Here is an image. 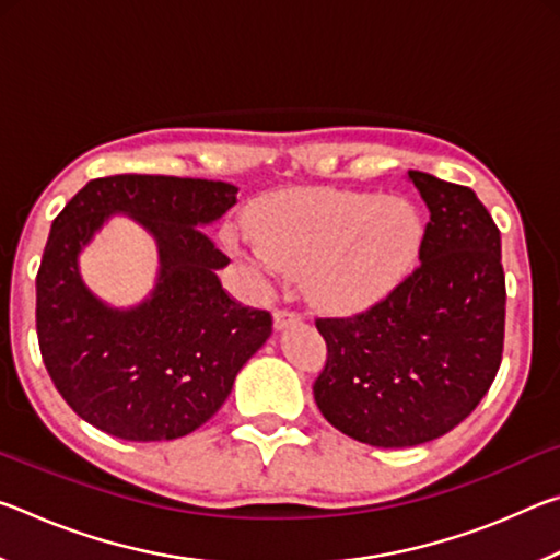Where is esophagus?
<instances>
[{"mask_svg":"<svg viewBox=\"0 0 560 560\" xmlns=\"http://www.w3.org/2000/svg\"><path fill=\"white\" fill-rule=\"evenodd\" d=\"M299 320H301V316L296 314V311H289V308L273 311V328H277V330L289 328L291 324H299Z\"/></svg>","mask_w":560,"mask_h":560,"instance_id":"1","label":"esophagus"}]
</instances>
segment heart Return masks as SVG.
<instances>
[{"label": "heart", "instance_id": "obj_1", "mask_svg": "<svg viewBox=\"0 0 560 560\" xmlns=\"http://www.w3.org/2000/svg\"><path fill=\"white\" fill-rule=\"evenodd\" d=\"M252 232L259 257L291 277H306L318 306L355 314L410 277L424 224L402 197L308 187L261 200Z\"/></svg>", "mask_w": 560, "mask_h": 560}]
</instances>
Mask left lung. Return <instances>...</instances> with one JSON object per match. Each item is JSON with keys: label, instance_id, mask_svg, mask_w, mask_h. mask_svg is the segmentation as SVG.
I'll list each match as a JSON object with an SVG mask.
<instances>
[{"label": "left lung", "instance_id": "left-lung-1", "mask_svg": "<svg viewBox=\"0 0 560 560\" xmlns=\"http://www.w3.org/2000/svg\"><path fill=\"white\" fill-rule=\"evenodd\" d=\"M430 210L420 267L353 318H316L326 420L373 447H415L457 428L494 383L504 350L501 236L474 189L410 170Z\"/></svg>", "mask_w": 560, "mask_h": 560}]
</instances>
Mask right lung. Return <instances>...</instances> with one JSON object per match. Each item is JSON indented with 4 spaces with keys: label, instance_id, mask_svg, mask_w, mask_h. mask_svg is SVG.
<instances>
[{
    "label": "right lung",
    "instance_id": "right-lung-1",
    "mask_svg": "<svg viewBox=\"0 0 560 560\" xmlns=\"http://www.w3.org/2000/svg\"><path fill=\"white\" fill-rule=\"evenodd\" d=\"M236 192L214 179L110 175L54 220L36 273V336L56 390L93 428L128 442L185 438L267 343L271 314L222 289L217 269L230 257L205 232ZM110 213L132 215L159 242V283L132 310L106 307L78 273L80 249Z\"/></svg>",
    "mask_w": 560,
    "mask_h": 560
}]
</instances>
